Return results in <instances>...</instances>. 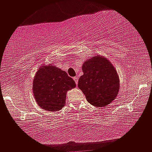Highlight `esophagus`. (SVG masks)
I'll return each instance as SVG.
<instances>
[{
  "label": "esophagus",
  "mask_w": 152,
  "mask_h": 152,
  "mask_svg": "<svg viewBox=\"0 0 152 152\" xmlns=\"http://www.w3.org/2000/svg\"><path fill=\"white\" fill-rule=\"evenodd\" d=\"M79 79V78H78V77L77 76H76V77H73V80H75V83H76V85H77V83H78V80Z\"/></svg>",
  "instance_id": "obj_1"
}]
</instances>
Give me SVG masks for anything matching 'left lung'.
<instances>
[{
	"instance_id": "8db88e82",
	"label": "left lung",
	"mask_w": 152,
	"mask_h": 152,
	"mask_svg": "<svg viewBox=\"0 0 152 152\" xmlns=\"http://www.w3.org/2000/svg\"><path fill=\"white\" fill-rule=\"evenodd\" d=\"M83 75L78 87L87 102L98 107L107 106L118 95L119 77L111 63L102 56L89 59L82 65Z\"/></svg>"
}]
</instances>
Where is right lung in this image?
Instances as JSON below:
<instances>
[{
    "mask_svg": "<svg viewBox=\"0 0 152 152\" xmlns=\"http://www.w3.org/2000/svg\"><path fill=\"white\" fill-rule=\"evenodd\" d=\"M75 87V82L65 71L50 65L40 67L35 75L33 92L41 108L56 111L65 104L67 91Z\"/></svg>",
    "mask_w": 152,
    "mask_h": 152,
    "instance_id": "add662e5",
    "label": "right lung"
}]
</instances>
